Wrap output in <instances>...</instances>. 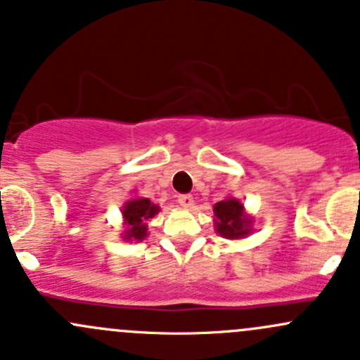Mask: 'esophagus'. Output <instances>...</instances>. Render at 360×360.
Segmentation results:
<instances>
[{
	"label": "esophagus",
	"instance_id": "obj_1",
	"mask_svg": "<svg viewBox=\"0 0 360 360\" xmlns=\"http://www.w3.org/2000/svg\"><path fill=\"white\" fill-rule=\"evenodd\" d=\"M177 202H179V205L184 207V209H191L195 203L191 195H179V197H177Z\"/></svg>",
	"mask_w": 360,
	"mask_h": 360
}]
</instances>
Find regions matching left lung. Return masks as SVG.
Here are the masks:
<instances>
[{
    "label": "left lung",
    "instance_id": "left-lung-1",
    "mask_svg": "<svg viewBox=\"0 0 360 360\" xmlns=\"http://www.w3.org/2000/svg\"><path fill=\"white\" fill-rule=\"evenodd\" d=\"M254 217L248 214L244 203L235 197H226L214 205V228L223 238L240 240L252 231Z\"/></svg>",
    "mask_w": 360,
    "mask_h": 360
}]
</instances>
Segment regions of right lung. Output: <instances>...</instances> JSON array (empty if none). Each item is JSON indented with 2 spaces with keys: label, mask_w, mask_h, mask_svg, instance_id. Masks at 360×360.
I'll list each match as a JSON object with an SVG mask.
<instances>
[{
  "label": "right lung",
  "mask_w": 360,
  "mask_h": 360,
  "mask_svg": "<svg viewBox=\"0 0 360 360\" xmlns=\"http://www.w3.org/2000/svg\"><path fill=\"white\" fill-rule=\"evenodd\" d=\"M160 212V205L150 198L134 197L122 207L123 217V242H143L148 237V223Z\"/></svg>",
  "instance_id": "1"
}]
</instances>
